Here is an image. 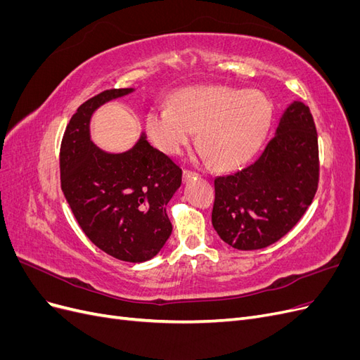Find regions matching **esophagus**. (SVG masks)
I'll use <instances>...</instances> for the list:
<instances>
[{
    "label": "esophagus",
    "instance_id": "obj_1",
    "mask_svg": "<svg viewBox=\"0 0 360 360\" xmlns=\"http://www.w3.org/2000/svg\"><path fill=\"white\" fill-rule=\"evenodd\" d=\"M195 176H197V174H195V172L188 171V169H184V171H183V181L186 183V181H189L191 179H193Z\"/></svg>",
    "mask_w": 360,
    "mask_h": 360
}]
</instances>
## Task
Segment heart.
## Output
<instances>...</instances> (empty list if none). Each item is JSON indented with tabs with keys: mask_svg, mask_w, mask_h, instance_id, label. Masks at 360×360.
Instances as JSON below:
<instances>
[{
	"mask_svg": "<svg viewBox=\"0 0 360 360\" xmlns=\"http://www.w3.org/2000/svg\"><path fill=\"white\" fill-rule=\"evenodd\" d=\"M271 114V102L257 90L193 86L174 94L169 106L153 108L147 115V132L167 155L181 153L198 132L200 158L212 159L216 168L233 169L257 153Z\"/></svg>",
	"mask_w": 360,
	"mask_h": 360,
	"instance_id": "heart-1",
	"label": "heart"
}]
</instances>
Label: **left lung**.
Segmentation results:
<instances>
[{"instance_id":"1","label":"left lung","mask_w":360,"mask_h":360,"mask_svg":"<svg viewBox=\"0 0 360 360\" xmlns=\"http://www.w3.org/2000/svg\"><path fill=\"white\" fill-rule=\"evenodd\" d=\"M317 183V130L309 108L294 101L252 165L214 179V231L240 250L275 243L307 212Z\"/></svg>"}]
</instances>
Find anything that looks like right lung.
<instances>
[{"label": "right lung", "mask_w": 360, "mask_h": 360, "mask_svg": "<svg viewBox=\"0 0 360 360\" xmlns=\"http://www.w3.org/2000/svg\"><path fill=\"white\" fill-rule=\"evenodd\" d=\"M135 89L106 90L84 102L64 132L60 150L61 189L73 216L103 252L129 263L159 254L171 236L167 204L181 184V169L150 146L141 132L134 147L111 153L96 146L93 114Z\"/></svg>", "instance_id": "right-lung-1"}]
</instances>
